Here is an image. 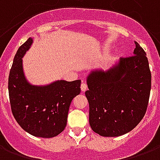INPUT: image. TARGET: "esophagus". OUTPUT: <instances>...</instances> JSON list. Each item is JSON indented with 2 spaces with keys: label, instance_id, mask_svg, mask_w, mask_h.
<instances>
[{
  "label": "esophagus",
  "instance_id": "1",
  "mask_svg": "<svg viewBox=\"0 0 160 160\" xmlns=\"http://www.w3.org/2000/svg\"><path fill=\"white\" fill-rule=\"evenodd\" d=\"M87 89H88V85H87V84L85 83V82H82V85H81V90H82V92H85V91H86Z\"/></svg>",
  "mask_w": 160,
  "mask_h": 160
}]
</instances>
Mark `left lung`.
<instances>
[{
    "label": "left lung",
    "mask_w": 160,
    "mask_h": 160,
    "mask_svg": "<svg viewBox=\"0 0 160 160\" xmlns=\"http://www.w3.org/2000/svg\"><path fill=\"white\" fill-rule=\"evenodd\" d=\"M135 43V55L120 58L107 72H92L85 92L89 103V123L105 137L132 131L146 112L151 89V72L146 53Z\"/></svg>",
    "instance_id": "8db88e82"
}]
</instances>
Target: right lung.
Masks as SVG:
<instances>
[{
	"label": "right lung",
	"instance_id": "obj_1",
	"mask_svg": "<svg viewBox=\"0 0 160 160\" xmlns=\"http://www.w3.org/2000/svg\"><path fill=\"white\" fill-rule=\"evenodd\" d=\"M32 42L33 39L29 38L18 48L9 74L11 112L26 132L37 137L52 138L64 130L70 104L81 92V80H60L44 87L28 83L21 58Z\"/></svg>",
	"mask_w": 160,
	"mask_h": 160
}]
</instances>
